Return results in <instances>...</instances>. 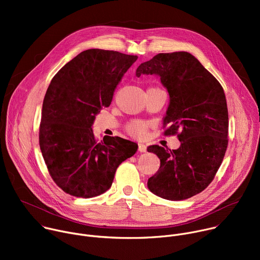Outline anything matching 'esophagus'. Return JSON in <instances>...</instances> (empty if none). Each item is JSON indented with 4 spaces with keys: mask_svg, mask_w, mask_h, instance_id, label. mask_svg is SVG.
<instances>
[{
    "mask_svg": "<svg viewBox=\"0 0 260 260\" xmlns=\"http://www.w3.org/2000/svg\"><path fill=\"white\" fill-rule=\"evenodd\" d=\"M146 149H147V147L144 145V144H139L138 145V150L140 151V152H146Z\"/></svg>",
    "mask_w": 260,
    "mask_h": 260,
    "instance_id": "obj_1",
    "label": "esophagus"
}]
</instances>
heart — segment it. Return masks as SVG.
<instances>
[{"label": "heart", "mask_w": 260, "mask_h": 260, "mask_svg": "<svg viewBox=\"0 0 260 260\" xmlns=\"http://www.w3.org/2000/svg\"><path fill=\"white\" fill-rule=\"evenodd\" d=\"M125 129L131 136L141 138L147 132V123L141 120H133L125 125Z\"/></svg>", "instance_id": "obj_1"}]
</instances>
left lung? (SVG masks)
I'll use <instances>...</instances> for the list:
<instances>
[{
	"instance_id": "1",
	"label": "left lung",
	"mask_w": 260,
	"mask_h": 260,
	"mask_svg": "<svg viewBox=\"0 0 260 260\" xmlns=\"http://www.w3.org/2000/svg\"><path fill=\"white\" fill-rule=\"evenodd\" d=\"M158 75L170 94L164 118L165 136L181 142L177 150L152 145L148 151L160 159L148 179L149 190L169 201L189 199L213 181L229 145L228 104L219 81L186 51L158 53L141 63L137 77Z\"/></svg>"
}]
</instances>
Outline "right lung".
<instances>
[{
    "label": "right lung",
    "instance_id": "obj_1",
    "mask_svg": "<svg viewBox=\"0 0 260 260\" xmlns=\"http://www.w3.org/2000/svg\"><path fill=\"white\" fill-rule=\"evenodd\" d=\"M137 59L88 49L52 78L43 101L39 144L50 177L66 193L89 199L106 192L119 165L136 153L138 145L120 137L105 136L99 142L91 126Z\"/></svg>",
    "mask_w": 260,
    "mask_h": 260
}]
</instances>
